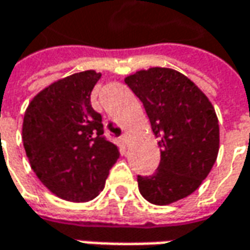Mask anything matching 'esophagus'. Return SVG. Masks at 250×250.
I'll use <instances>...</instances> for the list:
<instances>
[{"label": "esophagus", "mask_w": 250, "mask_h": 250, "mask_svg": "<svg viewBox=\"0 0 250 250\" xmlns=\"http://www.w3.org/2000/svg\"><path fill=\"white\" fill-rule=\"evenodd\" d=\"M121 142L124 143V146H129V142H130V138L128 133H124L122 136H121Z\"/></svg>", "instance_id": "esophagus-1"}]
</instances>
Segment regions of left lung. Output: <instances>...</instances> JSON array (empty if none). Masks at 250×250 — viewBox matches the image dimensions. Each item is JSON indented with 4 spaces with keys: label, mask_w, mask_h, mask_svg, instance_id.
I'll use <instances>...</instances> for the list:
<instances>
[{
    "label": "left lung",
    "mask_w": 250,
    "mask_h": 250,
    "mask_svg": "<svg viewBox=\"0 0 250 250\" xmlns=\"http://www.w3.org/2000/svg\"><path fill=\"white\" fill-rule=\"evenodd\" d=\"M124 81L143 103L161 154L154 175L138 177L140 195L157 206L175 203L193 193L216 163V110L195 83L171 68L140 69Z\"/></svg>",
    "instance_id": "left-lung-1"
}]
</instances>
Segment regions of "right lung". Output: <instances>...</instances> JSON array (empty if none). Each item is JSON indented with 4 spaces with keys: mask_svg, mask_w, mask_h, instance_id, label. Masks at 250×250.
<instances>
[{
    "mask_svg": "<svg viewBox=\"0 0 250 250\" xmlns=\"http://www.w3.org/2000/svg\"><path fill=\"white\" fill-rule=\"evenodd\" d=\"M101 78L93 69L73 73L40 90L24 111L22 140L30 167L55 196L90 202L104 189L120 147L103 136L90 93Z\"/></svg>",
    "mask_w": 250,
    "mask_h": 250,
    "instance_id": "add662e5",
    "label": "right lung"
}]
</instances>
